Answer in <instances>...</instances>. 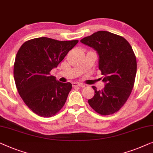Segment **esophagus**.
<instances>
[{
    "instance_id": "1",
    "label": "esophagus",
    "mask_w": 153,
    "mask_h": 153,
    "mask_svg": "<svg viewBox=\"0 0 153 153\" xmlns=\"http://www.w3.org/2000/svg\"><path fill=\"white\" fill-rule=\"evenodd\" d=\"M73 86H74V87H85V85H84V84L76 83V82L73 83Z\"/></svg>"
}]
</instances>
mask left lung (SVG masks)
Here are the masks:
<instances>
[{"mask_svg":"<svg viewBox=\"0 0 153 153\" xmlns=\"http://www.w3.org/2000/svg\"><path fill=\"white\" fill-rule=\"evenodd\" d=\"M80 42L97 52L105 83L101 91L92 87L95 94L88 102L101 115L112 114L123 106L134 87L137 59L132 46L123 36L107 31H98Z\"/></svg>","mask_w":153,"mask_h":153,"instance_id":"left-lung-1","label":"left lung"}]
</instances>
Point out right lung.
<instances>
[{
    "instance_id": "right-lung-1",
    "label": "right lung",
    "mask_w": 153,
    "mask_h": 153,
    "mask_svg": "<svg viewBox=\"0 0 153 153\" xmlns=\"http://www.w3.org/2000/svg\"><path fill=\"white\" fill-rule=\"evenodd\" d=\"M77 42L35 38L25 42L17 52L14 64L16 87L23 102L36 114L51 117L65 104L71 83L59 82L50 71Z\"/></svg>"
}]
</instances>
